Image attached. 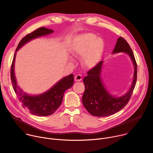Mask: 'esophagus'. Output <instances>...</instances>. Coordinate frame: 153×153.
I'll return each mask as SVG.
<instances>
[{"mask_svg":"<svg viewBox=\"0 0 153 153\" xmlns=\"http://www.w3.org/2000/svg\"><path fill=\"white\" fill-rule=\"evenodd\" d=\"M81 79H82V76L81 75H79V74L76 75L75 76V80L76 81H80Z\"/></svg>","mask_w":153,"mask_h":153,"instance_id":"34e87169","label":"esophagus"}]
</instances>
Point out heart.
<instances>
[{
    "mask_svg": "<svg viewBox=\"0 0 153 153\" xmlns=\"http://www.w3.org/2000/svg\"><path fill=\"white\" fill-rule=\"evenodd\" d=\"M96 39L93 35L88 34L78 38L73 44L71 51L74 55L77 57L84 56L83 64L91 68L96 65L102 54L103 44L100 39Z\"/></svg>",
    "mask_w": 153,
    "mask_h": 153,
    "instance_id": "1",
    "label": "heart"
}]
</instances>
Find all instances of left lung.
Instances as JSON below:
<instances>
[{"label":"left lung","mask_w":153,"mask_h":153,"mask_svg":"<svg viewBox=\"0 0 153 153\" xmlns=\"http://www.w3.org/2000/svg\"><path fill=\"white\" fill-rule=\"evenodd\" d=\"M124 52L130 57L134 65V74L131 89L123 96L115 97L105 89L100 78L103 61H100L88 72L83 79L85 90L82 102L86 110L92 116H107L123 109L130 100L135 88L137 76V65L133 51L127 41L120 37L117 39L113 53Z\"/></svg>","instance_id":"obj_1"}]
</instances>
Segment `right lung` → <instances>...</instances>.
<instances>
[{
	"label": "right lung",
	"instance_id": "right-lung-1",
	"mask_svg": "<svg viewBox=\"0 0 153 153\" xmlns=\"http://www.w3.org/2000/svg\"><path fill=\"white\" fill-rule=\"evenodd\" d=\"M54 31L44 27L39 28L33 32L26 35L19 43L16 52L25 44L31 40L39 37L50 34ZM16 53L11 67V80L13 89L21 103L22 107L28 110L32 114L46 116L54 113L61 105L65 91L74 85V75L70 74L57 83L50 90L37 96H29L23 92L17 85L14 74V65Z\"/></svg>",
	"mask_w": 153,
	"mask_h": 153
}]
</instances>
